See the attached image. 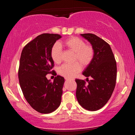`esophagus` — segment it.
Returning a JSON list of instances; mask_svg holds the SVG:
<instances>
[{
    "instance_id": "obj_1",
    "label": "esophagus",
    "mask_w": 135,
    "mask_h": 135,
    "mask_svg": "<svg viewBox=\"0 0 135 135\" xmlns=\"http://www.w3.org/2000/svg\"><path fill=\"white\" fill-rule=\"evenodd\" d=\"M65 80H68V79H67V78H65Z\"/></svg>"
}]
</instances>
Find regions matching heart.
<instances>
[{
	"instance_id": "obj_1",
	"label": "heart",
	"mask_w": 135,
	"mask_h": 135,
	"mask_svg": "<svg viewBox=\"0 0 135 135\" xmlns=\"http://www.w3.org/2000/svg\"><path fill=\"white\" fill-rule=\"evenodd\" d=\"M65 47L74 53V61H79L83 66H87L92 62L94 56V50L90 45H86L84 41L79 37H71L62 43ZM62 48L59 43L52 47L51 56L54 62L60 64L62 61ZM81 70V65L77 62L73 64H64L58 69L59 74L67 79L72 78Z\"/></svg>"
}]
</instances>
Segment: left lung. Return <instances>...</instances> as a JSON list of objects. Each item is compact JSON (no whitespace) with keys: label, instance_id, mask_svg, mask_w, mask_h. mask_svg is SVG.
Here are the masks:
<instances>
[{"label":"left lung","instance_id":"1","mask_svg":"<svg viewBox=\"0 0 135 135\" xmlns=\"http://www.w3.org/2000/svg\"><path fill=\"white\" fill-rule=\"evenodd\" d=\"M80 35L92 46L94 56L83 73L88 77V84L83 80L76 79V97L83 108L94 111L102 108L113 94L117 79V64L108 43L92 33ZM89 76L92 80L89 81Z\"/></svg>","mask_w":135,"mask_h":135}]
</instances>
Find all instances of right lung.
<instances>
[{
    "instance_id": "right-lung-1",
    "label": "right lung",
    "mask_w": 135,
    "mask_h": 135,
    "mask_svg": "<svg viewBox=\"0 0 135 135\" xmlns=\"http://www.w3.org/2000/svg\"><path fill=\"white\" fill-rule=\"evenodd\" d=\"M61 38L57 34H42L25 46L18 70L22 92L28 103L40 113L49 114L58 108L61 102L64 78L57 76L54 81L46 76L52 73L54 62L51 56L52 47Z\"/></svg>"
}]
</instances>
